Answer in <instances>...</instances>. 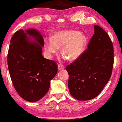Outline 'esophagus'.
<instances>
[{
    "label": "esophagus",
    "mask_w": 122,
    "mask_h": 122,
    "mask_svg": "<svg viewBox=\"0 0 122 122\" xmlns=\"http://www.w3.org/2000/svg\"><path fill=\"white\" fill-rule=\"evenodd\" d=\"M64 66H63V65L61 64H58V68L59 70H61V69H64Z\"/></svg>",
    "instance_id": "obj_1"
}]
</instances>
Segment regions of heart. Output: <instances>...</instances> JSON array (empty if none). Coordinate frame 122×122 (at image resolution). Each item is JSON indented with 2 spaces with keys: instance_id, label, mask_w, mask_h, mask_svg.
I'll use <instances>...</instances> for the list:
<instances>
[{
  "instance_id": "b5f03b06",
  "label": "heart",
  "mask_w": 122,
  "mask_h": 122,
  "mask_svg": "<svg viewBox=\"0 0 122 122\" xmlns=\"http://www.w3.org/2000/svg\"><path fill=\"white\" fill-rule=\"evenodd\" d=\"M86 44V38L79 31L63 30L56 31L51 39H45V48L49 57L61 48L63 59L75 61L82 54Z\"/></svg>"
}]
</instances>
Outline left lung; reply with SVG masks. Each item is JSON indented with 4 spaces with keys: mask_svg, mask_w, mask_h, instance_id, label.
<instances>
[{
    "mask_svg": "<svg viewBox=\"0 0 122 122\" xmlns=\"http://www.w3.org/2000/svg\"><path fill=\"white\" fill-rule=\"evenodd\" d=\"M94 34L88 48L74 62L66 66L68 88L78 101L96 98L111 78L114 63V49L109 35L94 25Z\"/></svg>",
    "mask_w": 122,
    "mask_h": 122,
    "instance_id": "left-lung-1",
    "label": "left lung"
}]
</instances>
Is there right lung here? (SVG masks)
Here are the masks:
<instances>
[{"instance_id": "right-lung-1", "label": "right lung", "mask_w": 122, "mask_h": 122, "mask_svg": "<svg viewBox=\"0 0 122 122\" xmlns=\"http://www.w3.org/2000/svg\"><path fill=\"white\" fill-rule=\"evenodd\" d=\"M44 45L43 36L36 29L25 32L20 29L11 37L8 50V66L13 86L23 99L30 102L47 93L51 81L58 72L56 63L43 56Z\"/></svg>"}]
</instances>
